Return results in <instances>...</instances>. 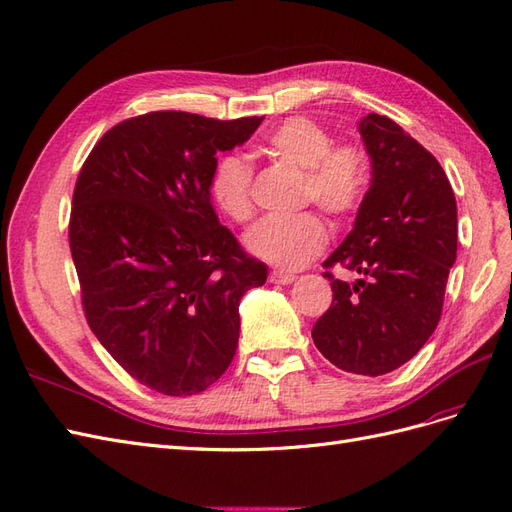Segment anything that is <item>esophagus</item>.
Wrapping results in <instances>:
<instances>
[{
	"mask_svg": "<svg viewBox=\"0 0 512 512\" xmlns=\"http://www.w3.org/2000/svg\"><path fill=\"white\" fill-rule=\"evenodd\" d=\"M296 281V274L291 272H283V270H274L270 272V283H276V285H289Z\"/></svg>",
	"mask_w": 512,
	"mask_h": 512,
	"instance_id": "esophagus-1",
	"label": "esophagus"
}]
</instances>
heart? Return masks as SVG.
I'll return each instance as SVG.
<instances>
[{"label":"heart","mask_w":512,"mask_h":512,"mask_svg":"<svg viewBox=\"0 0 512 512\" xmlns=\"http://www.w3.org/2000/svg\"><path fill=\"white\" fill-rule=\"evenodd\" d=\"M266 150L304 171L302 195L326 214L345 218L367 193L369 160L358 145H332L328 130L311 118H289L266 135ZM253 167L240 154H225L210 173L214 206L231 221L244 223L253 216ZM328 231L313 212L294 216H266L244 233L246 251L266 264L296 270L324 251Z\"/></svg>","instance_id":"heart-1"}]
</instances>
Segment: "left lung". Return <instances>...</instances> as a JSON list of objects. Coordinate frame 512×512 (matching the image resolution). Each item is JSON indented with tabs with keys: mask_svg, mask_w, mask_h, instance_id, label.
Wrapping results in <instances>:
<instances>
[{
	"mask_svg": "<svg viewBox=\"0 0 512 512\" xmlns=\"http://www.w3.org/2000/svg\"><path fill=\"white\" fill-rule=\"evenodd\" d=\"M371 158V186L354 229L324 266L360 274L332 283V304L313 343L334 367L384 375L412 360L442 315L457 259V201L442 165L386 115L358 122Z\"/></svg>",
	"mask_w": 512,
	"mask_h": 512,
	"instance_id": "8db88e82",
	"label": "left lung"
}]
</instances>
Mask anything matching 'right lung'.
<instances>
[{
	"instance_id": "right-lung-1",
	"label": "right lung",
	"mask_w": 512,
	"mask_h": 512,
	"mask_svg": "<svg viewBox=\"0 0 512 512\" xmlns=\"http://www.w3.org/2000/svg\"><path fill=\"white\" fill-rule=\"evenodd\" d=\"M261 120L152 111L107 130L81 167L68 240L87 324L160 394H197L227 371L240 300L268 279L210 199L216 154Z\"/></svg>"
}]
</instances>
